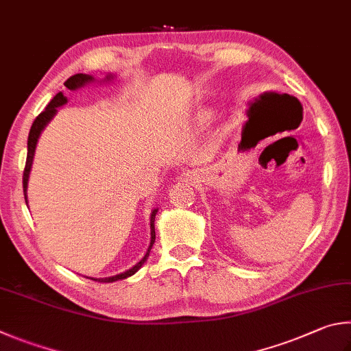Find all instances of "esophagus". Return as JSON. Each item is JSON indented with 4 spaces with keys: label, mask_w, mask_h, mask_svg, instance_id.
Here are the masks:
<instances>
[{
    "label": "esophagus",
    "mask_w": 351,
    "mask_h": 351,
    "mask_svg": "<svg viewBox=\"0 0 351 351\" xmlns=\"http://www.w3.org/2000/svg\"><path fill=\"white\" fill-rule=\"evenodd\" d=\"M180 181L181 182H193L195 181V173H193V171H186V173H182L180 176Z\"/></svg>",
    "instance_id": "34e87169"
}]
</instances>
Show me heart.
Listing matches in <instances>:
<instances>
[{
    "instance_id": "heart-1",
    "label": "heart",
    "mask_w": 351,
    "mask_h": 351,
    "mask_svg": "<svg viewBox=\"0 0 351 351\" xmlns=\"http://www.w3.org/2000/svg\"><path fill=\"white\" fill-rule=\"evenodd\" d=\"M212 112L210 110H206V112H202L201 114H199V119H201V123H208L210 119H212Z\"/></svg>"
}]
</instances>
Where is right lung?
Instances as JSON below:
<instances>
[{"instance_id": "right-lung-1", "label": "right lung", "mask_w": 351, "mask_h": 351, "mask_svg": "<svg viewBox=\"0 0 351 351\" xmlns=\"http://www.w3.org/2000/svg\"><path fill=\"white\" fill-rule=\"evenodd\" d=\"M93 76L90 75H86V73H76L73 76H70V78L64 82V86L69 88V90H76V88L80 87H84L88 82H93ZM107 81L113 80V75H107L106 76ZM67 103V98L62 95V92H58L53 97V99L50 101L47 104L46 109H44L40 114H38L36 119L34 121V124L30 127V132H29V139H27V158H25V167H24V173H23V189H24V199L25 204H27V182H29V173H30V169H32V162H34V155H35V149H36V143H38V138H40L41 132L44 127L47 125V123L50 119H52L56 112H58V107L64 106ZM158 208H155L154 212L150 215V245L147 248V253L144 254V258L139 261L136 265H133L130 270H127L124 273H119V275H114L110 278H99V279H93V278H88V279H93V281H98V282H114V281H119V279H125L132 275H135V273L141 269L143 264L147 261L149 258V253L152 250V245L155 244V216H156Z\"/></svg>"}]
</instances>
